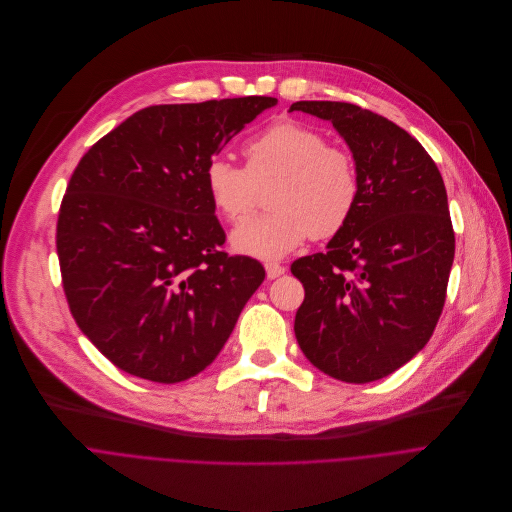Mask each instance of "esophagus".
<instances>
[{
	"instance_id": "34e87169",
	"label": "esophagus",
	"mask_w": 512,
	"mask_h": 512,
	"mask_svg": "<svg viewBox=\"0 0 512 512\" xmlns=\"http://www.w3.org/2000/svg\"><path fill=\"white\" fill-rule=\"evenodd\" d=\"M264 268H266L268 278H278V276L284 274V270H286V268H284L282 264H278V262H266Z\"/></svg>"
}]
</instances>
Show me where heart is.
Returning a JSON list of instances; mask_svg holds the SVG:
<instances>
[{
  "label": "heart",
  "instance_id": "heart-1",
  "mask_svg": "<svg viewBox=\"0 0 512 512\" xmlns=\"http://www.w3.org/2000/svg\"><path fill=\"white\" fill-rule=\"evenodd\" d=\"M244 157L246 165L214 157L203 171L214 208L230 222L244 220L262 187L275 183L268 195L274 210L246 220L232 234L240 254L280 258L309 236H337L357 212L361 171L355 155L311 125L274 121L246 141Z\"/></svg>",
  "mask_w": 512,
  "mask_h": 512
}]
</instances>
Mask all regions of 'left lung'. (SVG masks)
Segmentation results:
<instances>
[{"label": "left lung", "instance_id": "obj_1", "mask_svg": "<svg viewBox=\"0 0 512 512\" xmlns=\"http://www.w3.org/2000/svg\"><path fill=\"white\" fill-rule=\"evenodd\" d=\"M290 111L331 121L361 171V199L327 252L292 262L304 286L296 341L317 369L381 379L420 353L446 302L454 228L428 151L385 117L351 102L298 100Z\"/></svg>", "mask_w": 512, "mask_h": 512}]
</instances>
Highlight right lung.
<instances>
[{
	"label": "right lung",
	"mask_w": 512,
	"mask_h": 512,
	"mask_svg": "<svg viewBox=\"0 0 512 512\" xmlns=\"http://www.w3.org/2000/svg\"><path fill=\"white\" fill-rule=\"evenodd\" d=\"M272 96L147 107L98 139L60 203L56 250L70 313L119 369L179 383L222 351L260 262L230 256L208 161Z\"/></svg>",
	"instance_id": "obj_1"
}]
</instances>
